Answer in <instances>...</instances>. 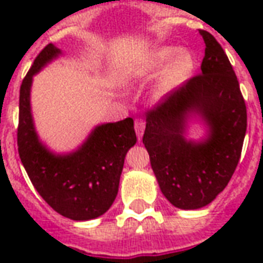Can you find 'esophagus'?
Here are the masks:
<instances>
[{
    "instance_id": "1",
    "label": "esophagus",
    "mask_w": 263,
    "mask_h": 263,
    "mask_svg": "<svg viewBox=\"0 0 263 263\" xmlns=\"http://www.w3.org/2000/svg\"><path fill=\"white\" fill-rule=\"evenodd\" d=\"M145 124H146V122H145L142 118H137V120H135V125L134 126H135V132H137V137L139 141L142 139L143 131H145Z\"/></svg>"
}]
</instances>
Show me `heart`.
<instances>
[{"instance_id": "1", "label": "heart", "mask_w": 263, "mask_h": 263, "mask_svg": "<svg viewBox=\"0 0 263 263\" xmlns=\"http://www.w3.org/2000/svg\"><path fill=\"white\" fill-rule=\"evenodd\" d=\"M163 68L165 70L155 91L156 97H163L187 80L194 69L193 56L187 50L177 52L175 48L156 49L138 66L134 76L137 80L148 81L156 77Z\"/></svg>"}]
</instances>
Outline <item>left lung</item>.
<instances>
[{"mask_svg":"<svg viewBox=\"0 0 263 263\" xmlns=\"http://www.w3.org/2000/svg\"><path fill=\"white\" fill-rule=\"evenodd\" d=\"M201 73L146 111L143 145L162 193L175 207L201 209L226 189L237 169L247 132V107L224 49L210 32ZM198 112L210 126L204 143L182 137L185 117Z\"/></svg>","mask_w":263,"mask_h":263,"instance_id":"obj_1","label":"left lung"}]
</instances>
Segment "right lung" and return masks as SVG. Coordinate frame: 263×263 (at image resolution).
<instances>
[{"label": "right lung", "instance_id": "right-lung-1", "mask_svg": "<svg viewBox=\"0 0 263 263\" xmlns=\"http://www.w3.org/2000/svg\"><path fill=\"white\" fill-rule=\"evenodd\" d=\"M60 50L46 45L33 60L20 90L18 152L33 187L52 209L70 220L86 221L103 215L114 203L124 159L137 143L134 120L97 126L77 152L50 154L37 141L29 104L32 76Z\"/></svg>", "mask_w": 263, "mask_h": 263}]
</instances>
